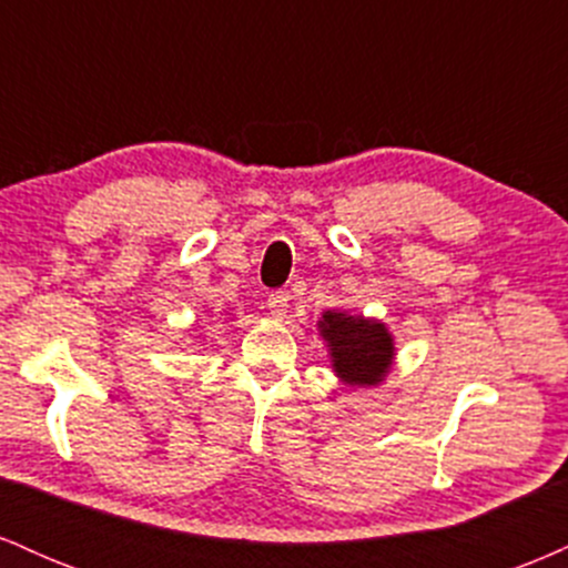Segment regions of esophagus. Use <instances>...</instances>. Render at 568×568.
Returning <instances> with one entry per match:
<instances>
[{
	"label": "esophagus",
	"mask_w": 568,
	"mask_h": 568,
	"mask_svg": "<svg viewBox=\"0 0 568 568\" xmlns=\"http://www.w3.org/2000/svg\"><path fill=\"white\" fill-rule=\"evenodd\" d=\"M288 302H291V296L285 291L270 293V298H266V306H270L272 317H285V312H288Z\"/></svg>",
	"instance_id": "1"
}]
</instances>
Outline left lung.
<instances>
[{
    "label": "left lung",
    "instance_id": "obj_1",
    "mask_svg": "<svg viewBox=\"0 0 568 568\" xmlns=\"http://www.w3.org/2000/svg\"><path fill=\"white\" fill-rule=\"evenodd\" d=\"M331 368L344 387H379L395 361V338L382 321L328 310L317 321Z\"/></svg>",
    "mask_w": 568,
    "mask_h": 568
}]
</instances>
